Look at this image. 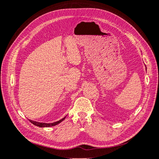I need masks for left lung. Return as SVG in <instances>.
<instances>
[{"instance_id":"left-lung-1","label":"left lung","mask_w":159,"mask_h":159,"mask_svg":"<svg viewBox=\"0 0 159 159\" xmlns=\"http://www.w3.org/2000/svg\"><path fill=\"white\" fill-rule=\"evenodd\" d=\"M146 70H147V67H146Z\"/></svg>"}]
</instances>
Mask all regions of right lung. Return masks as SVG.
<instances>
[{"mask_svg":"<svg viewBox=\"0 0 159 159\" xmlns=\"http://www.w3.org/2000/svg\"><path fill=\"white\" fill-rule=\"evenodd\" d=\"M66 118V117H64L63 118H62L61 120H60L55 122V123H38V122H35V121H32L30 120L31 123L32 124L34 125H36L38 127H51V126H54V125H56L59 124L60 123H61V122L63 120Z\"/></svg>","mask_w":159,"mask_h":159,"instance_id":"obj_1","label":"right lung"}]
</instances>
